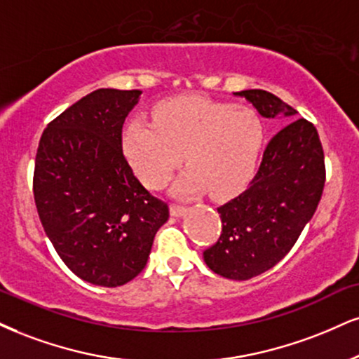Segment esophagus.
Wrapping results in <instances>:
<instances>
[{"mask_svg": "<svg viewBox=\"0 0 359 359\" xmlns=\"http://www.w3.org/2000/svg\"><path fill=\"white\" fill-rule=\"evenodd\" d=\"M170 213H171V216H175V218H181V216L187 213V208L180 206V205H171Z\"/></svg>", "mask_w": 359, "mask_h": 359, "instance_id": "1", "label": "esophagus"}]
</instances>
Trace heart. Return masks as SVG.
Instances as JSON below:
<instances>
[{"label":"heart","instance_id":"b5f03b06","mask_svg":"<svg viewBox=\"0 0 359 359\" xmlns=\"http://www.w3.org/2000/svg\"><path fill=\"white\" fill-rule=\"evenodd\" d=\"M263 136L258 113L248 106L180 96L159 103L153 121L131 119L121 144L146 187L166 184L184 158L189 168L176 181L175 194L188 198L208 189L213 198H228L253 176Z\"/></svg>","mask_w":359,"mask_h":359}]
</instances>
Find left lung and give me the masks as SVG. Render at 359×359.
<instances>
[{
  "instance_id": "obj_1",
  "label": "left lung",
  "mask_w": 359,
  "mask_h": 359,
  "mask_svg": "<svg viewBox=\"0 0 359 359\" xmlns=\"http://www.w3.org/2000/svg\"><path fill=\"white\" fill-rule=\"evenodd\" d=\"M263 118L296 116V109L264 90L233 93ZM325 188V154L316 128L293 119L269 141L263 161L240 196L218 208L221 234L203 253L211 271L250 280L287 255L315 215Z\"/></svg>"
}]
</instances>
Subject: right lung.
Listing matches in <instances>:
<instances>
[{
  "label": "right lung",
  "mask_w": 359,
  "mask_h": 359,
  "mask_svg": "<svg viewBox=\"0 0 359 359\" xmlns=\"http://www.w3.org/2000/svg\"><path fill=\"white\" fill-rule=\"evenodd\" d=\"M140 90L101 88L53 119L39 140L33 193L56 253L83 281L126 285L143 271L170 218L123 154L121 133Z\"/></svg>",
  "instance_id": "obj_1"
}]
</instances>
